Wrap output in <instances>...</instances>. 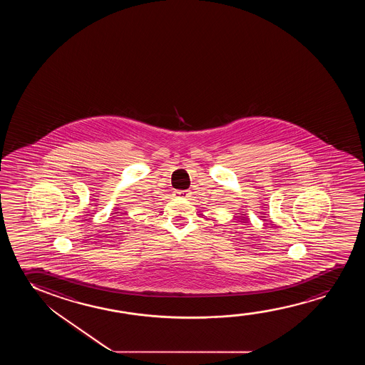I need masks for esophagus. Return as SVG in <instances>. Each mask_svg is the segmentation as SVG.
<instances>
[{
	"label": "esophagus",
	"instance_id": "obj_1",
	"mask_svg": "<svg viewBox=\"0 0 365 365\" xmlns=\"http://www.w3.org/2000/svg\"><path fill=\"white\" fill-rule=\"evenodd\" d=\"M175 195L180 198H187V197H190V192L188 190H175Z\"/></svg>",
	"mask_w": 365,
	"mask_h": 365
}]
</instances>
